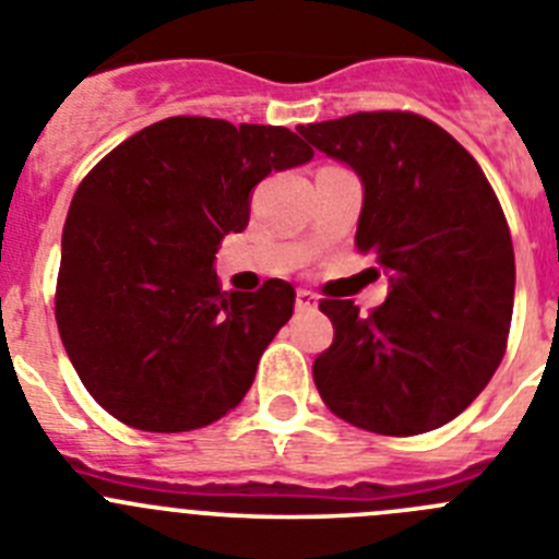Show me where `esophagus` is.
I'll return each mask as SVG.
<instances>
[{"instance_id":"obj_1","label":"esophagus","mask_w":559,"mask_h":559,"mask_svg":"<svg viewBox=\"0 0 559 559\" xmlns=\"http://www.w3.org/2000/svg\"><path fill=\"white\" fill-rule=\"evenodd\" d=\"M296 308L313 310L316 308V294H310V290H305V288L296 290Z\"/></svg>"}]
</instances>
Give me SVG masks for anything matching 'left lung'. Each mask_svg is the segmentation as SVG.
Here are the masks:
<instances>
[{"label":"left lung","instance_id":"1","mask_svg":"<svg viewBox=\"0 0 559 559\" xmlns=\"http://www.w3.org/2000/svg\"><path fill=\"white\" fill-rule=\"evenodd\" d=\"M299 133L360 176L355 246L389 274L386 302L369 316L349 299L319 302L335 338L313 360L316 389L364 431L445 426L507 353L515 251L496 190L445 128L414 111H358Z\"/></svg>","mask_w":559,"mask_h":559}]
</instances>
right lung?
<instances>
[{"instance_id":"right-lung-1","label":"right lung","mask_w":559,"mask_h":559,"mask_svg":"<svg viewBox=\"0 0 559 559\" xmlns=\"http://www.w3.org/2000/svg\"><path fill=\"white\" fill-rule=\"evenodd\" d=\"M313 147L283 126L167 117L103 156L63 226L56 322L111 417L140 431L204 428L246 397L294 313V288L221 290L212 260L249 224V195Z\"/></svg>"}]
</instances>
